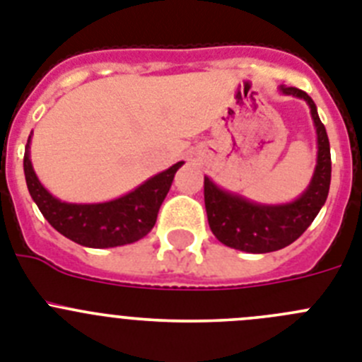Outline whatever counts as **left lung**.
Segmentation results:
<instances>
[{
    "label": "left lung",
    "mask_w": 362,
    "mask_h": 362,
    "mask_svg": "<svg viewBox=\"0 0 362 362\" xmlns=\"http://www.w3.org/2000/svg\"><path fill=\"white\" fill-rule=\"evenodd\" d=\"M279 90L306 101L317 134V163L306 190L290 203L263 204L217 187L204 175V209L210 230L223 245L248 254H267L292 245L312 225L330 190V141L317 107L296 86H281Z\"/></svg>",
    "instance_id": "8db88e82"
}]
</instances>
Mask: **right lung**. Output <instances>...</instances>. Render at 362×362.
Here are the masks:
<instances>
[{
	"mask_svg": "<svg viewBox=\"0 0 362 362\" xmlns=\"http://www.w3.org/2000/svg\"><path fill=\"white\" fill-rule=\"evenodd\" d=\"M183 163H175L129 194L105 203H66L54 197L34 172L30 136L25 148L23 170L30 197L57 232L88 248H114L139 241L153 228L161 203Z\"/></svg>",
	"mask_w": 362,
	"mask_h": 362,
	"instance_id": "obj_1",
	"label": "right lung"
}]
</instances>
